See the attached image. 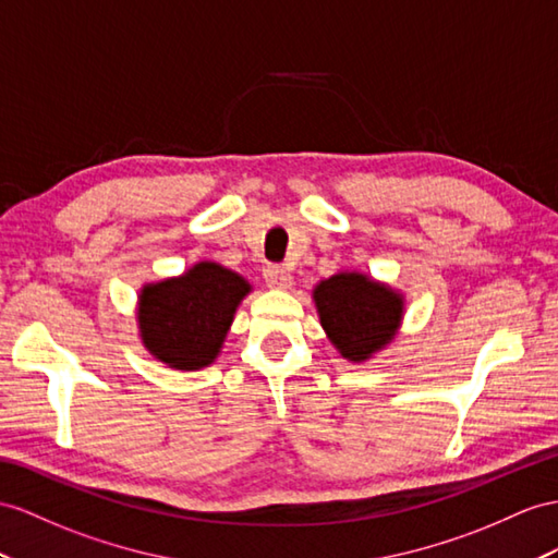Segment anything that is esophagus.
<instances>
[{
	"instance_id": "1",
	"label": "esophagus",
	"mask_w": 558,
	"mask_h": 558,
	"mask_svg": "<svg viewBox=\"0 0 558 558\" xmlns=\"http://www.w3.org/2000/svg\"><path fill=\"white\" fill-rule=\"evenodd\" d=\"M264 280L268 288H278V290H288L292 284V274L282 266H266L264 268Z\"/></svg>"
}]
</instances>
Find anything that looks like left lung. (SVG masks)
I'll use <instances>...</instances> for the list:
<instances>
[{"instance_id": "1", "label": "left lung", "mask_w": 558, "mask_h": 558, "mask_svg": "<svg viewBox=\"0 0 558 558\" xmlns=\"http://www.w3.org/2000/svg\"><path fill=\"white\" fill-rule=\"evenodd\" d=\"M316 306L327 337L349 361H365L389 344L403 316V299L359 274L323 280Z\"/></svg>"}]
</instances>
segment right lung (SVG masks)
<instances>
[{"mask_svg":"<svg viewBox=\"0 0 558 558\" xmlns=\"http://www.w3.org/2000/svg\"><path fill=\"white\" fill-rule=\"evenodd\" d=\"M247 292L245 278L209 262L193 266L181 278L148 284L138 302L143 344L169 367H205L217 359Z\"/></svg>","mask_w":558,"mask_h":558,"instance_id":"right-lung-1","label":"right lung"}]
</instances>
